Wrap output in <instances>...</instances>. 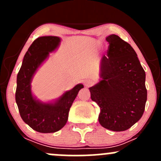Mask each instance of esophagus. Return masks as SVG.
Instances as JSON below:
<instances>
[{
    "mask_svg": "<svg viewBox=\"0 0 161 161\" xmlns=\"http://www.w3.org/2000/svg\"><path fill=\"white\" fill-rule=\"evenodd\" d=\"M84 84L86 87H89V86H91L92 84H93V81H92V79H86L84 82Z\"/></svg>",
    "mask_w": 161,
    "mask_h": 161,
    "instance_id": "esophagus-1",
    "label": "esophagus"
}]
</instances>
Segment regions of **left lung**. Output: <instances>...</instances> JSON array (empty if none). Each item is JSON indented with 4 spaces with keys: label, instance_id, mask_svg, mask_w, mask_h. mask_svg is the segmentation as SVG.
Instances as JSON below:
<instances>
[{
    "label": "left lung",
    "instance_id": "left-lung-1",
    "mask_svg": "<svg viewBox=\"0 0 161 161\" xmlns=\"http://www.w3.org/2000/svg\"><path fill=\"white\" fill-rule=\"evenodd\" d=\"M108 54L100 63L99 82L90 87L91 98L100 107V124L125 131L141 119L147 101L145 72L132 46L112 34Z\"/></svg>",
    "mask_w": 161,
    "mask_h": 161
}]
</instances>
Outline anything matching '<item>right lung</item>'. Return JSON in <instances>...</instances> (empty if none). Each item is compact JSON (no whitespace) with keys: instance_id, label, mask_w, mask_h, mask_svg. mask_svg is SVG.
<instances>
[{"instance_id":"right-lung-1","label":"right lung","mask_w":161,"mask_h":161,"mask_svg":"<svg viewBox=\"0 0 161 161\" xmlns=\"http://www.w3.org/2000/svg\"><path fill=\"white\" fill-rule=\"evenodd\" d=\"M61 38L57 36H42L33 42L22 63L16 78V102L23 120L32 129L42 133H51L66 125L69 109L79 90L84 88L77 84L66 91L58 98L40 101L33 95L31 82L37 70L60 46Z\"/></svg>"}]
</instances>
